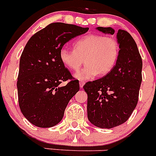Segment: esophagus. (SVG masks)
<instances>
[{"label":"esophagus","mask_w":156,"mask_h":156,"mask_svg":"<svg viewBox=\"0 0 156 156\" xmlns=\"http://www.w3.org/2000/svg\"><path fill=\"white\" fill-rule=\"evenodd\" d=\"M85 84V83L83 82V81H82V80H80V87L81 88L83 87V85Z\"/></svg>","instance_id":"obj_1"}]
</instances>
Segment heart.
<instances>
[{
    "label": "heart",
    "mask_w": 156,
    "mask_h": 156,
    "mask_svg": "<svg viewBox=\"0 0 156 156\" xmlns=\"http://www.w3.org/2000/svg\"><path fill=\"white\" fill-rule=\"evenodd\" d=\"M119 54V43L115 38L99 34H89L74 43V49L62 47L59 58L66 68L76 72L83 62L82 71L76 74L81 80H89L98 74L105 75L112 69Z\"/></svg>",
    "instance_id": "obj_1"
}]
</instances>
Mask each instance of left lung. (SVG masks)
<instances>
[{
  "instance_id": "1",
  "label": "left lung",
  "mask_w": 156,
  "mask_h": 156,
  "mask_svg": "<svg viewBox=\"0 0 156 156\" xmlns=\"http://www.w3.org/2000/svg\"><path fill=\"white\" fill-rule=\"evenodd\" d=\"M114 34L111 27H98ZM119 54L115 66L105 76L83 86L87 94V117L100 128L119 126L129 118L138 101L142 81V59L131 35L123 30L117 33Z\"/></svg>"
}]
</instances>
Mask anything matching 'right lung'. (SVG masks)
I'll return each instance as SVG.
<instances>
[{"instance_id": "right-lung-1", "label": "right lung", "mask_w": 156, "mask_h": 156, "mask_svg": "<svg viewBox=\"0 0 156 156\" xmlns=\"http://www.w3.org/2000/svg\"><path fill=\"white\" fill-rule=\"evenodd\" d=\"M88 30L76 25L51 23L32 36L25 46L19 62L18 97L22 113L32 124L51 127L62 119L80 84L61 62L59 51L66 42ZM68 80L66 86H60Z\"/></svg>"}]
</instances>
